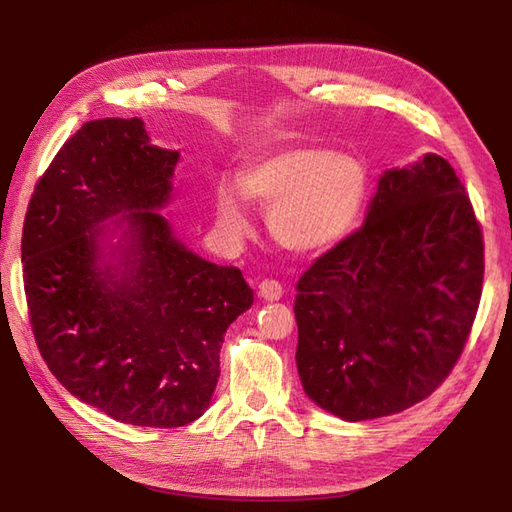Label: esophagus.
<instances>
[{"mask_svg": "<svg viewBox=\"0 0 512 512\" xmlns=\"http://www.w3.org/2000/svg\"><path fill=\"white\" fill-rule=\"evenodd\" d=\"M259 297L264 301H279L284 297V288H281L279 281L273 279H264L262 284H259Z\"/></svg>", "mask_w": 512, "mask_h": 512, "instance_id": "obj_1", "label": "esophagus"}]
</instances>
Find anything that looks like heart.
I'll return each mask as SVG.
<instances>
[{
	"label": "heart",
	"instance_id": "obj_1",
	"mask_svg": "<svg viewBox=\"0 0 512 512\" xmlns=\"http://www.w3.org/2000/svg\"><path fill=\"white\" fill-rule=\"evenodd\" d=\"M246 202L268 209L275 242L295 255H319L339 246L358 220L369 189V173L354 151L279 147L250 162L235 176ZM231 187L215 195V222L224 237L242 244L253 233L244 201Z\"/></svg>",
	"mask_w": 512,
	"mask_h": 512
}]
</instances>
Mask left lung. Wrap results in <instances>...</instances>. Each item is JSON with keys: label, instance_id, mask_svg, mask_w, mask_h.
<instances>
[{"label": "left lung", "instance_id": "1", "mask_svg": "<svg viewBox=\"0 0 512 512\" xmlns=\"http://www.w3.org/2000/svg\"><path fill=\"white\" fill-rule=\"evenodd\" d=\"M482 279V231L449 162L383 171L363 226L297 284L303 391L345 422L416 405L460 358Z\"/></svg>", "mask_w": 512, "mask_h": 512}]
</instances>
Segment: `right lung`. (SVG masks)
Listing matches in <instances>:
<instances>
[{
	"mask_svg": "<svg viewBox=\"0 0 512 512\" xmlns=\"http://www.w3.org/2000/svg\"><path fill=\"white\" fill-rule=\"evenodd\" d=\"M178 160L140 118L85 123L43 173L21 235L43 361L74 398L136 427L209 409L224 334L253 306L242 270L195 255L160 213Z\"/></svg>",
	"mask_w": 512,
	"mask_h": 512,
	"instance_id": "add662e5",
	"label": "right lung"
}]
</instances>
